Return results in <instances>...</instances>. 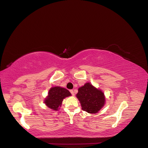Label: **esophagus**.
<instances>
[{"mask_svg":"<svg viewBox=\"0 0 148 148\" xmlns=\"http://www.w3.org/2000/svg\"><path fill=\"white\" fill-rule=\"evenodd\" d=\"M70 92H71V94H72V95H74V92L73 90H70Z\"/></svg>","mask_w":148,"mask_h":148,"instance_id":"obj_1","label":"esophagus"}]
</instances>
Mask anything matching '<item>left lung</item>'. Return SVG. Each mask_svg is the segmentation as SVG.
I'll return each instance as SVG.
<instances>
[{
    "label": "left lung",
    "instance_id": "8db88e82",
    "mask_svg": "<svg viewBox=\"0 0 148 148\" xmlns=\"http://www.w3.org/2000/svg\"><path fill=\"white\" fill-rule=\"evenodd\" d=\"M83 111L89 113H96L105 103V96L102 91L96 89L89 83L78 89L76 94Z\"/></svg>",
    "mask_w": 148,
    "mask_h": 148
}]
</instances>
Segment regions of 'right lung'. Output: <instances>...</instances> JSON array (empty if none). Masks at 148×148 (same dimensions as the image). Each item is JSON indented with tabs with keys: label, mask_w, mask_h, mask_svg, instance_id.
<instances>
[{
	"label": "right lung",
	"mask_w": 148,
	"mask_h": 148,
	"mask_svg": "<svg viewBox=\"0 0 148 148\" xmlns=\"http://www.w3.org/2000/svg\"><path fill=\"white\" fill-rule=\"evenodd\" d=\"M70 95L71 94L67 89L56 86L50 89L48 96L45 100V103L49 108L58 110L59 107L61 106L63 99Z\"/></svg>",
	"instance_id": "obj_1"
}]
</instances>
